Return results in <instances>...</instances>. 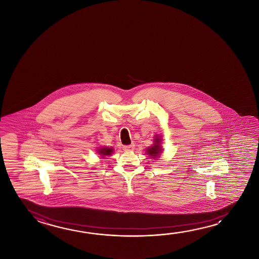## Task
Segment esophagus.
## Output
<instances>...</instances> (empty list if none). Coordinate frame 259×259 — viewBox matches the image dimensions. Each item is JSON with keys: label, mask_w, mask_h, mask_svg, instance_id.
<instances>
[{"label": "esophagus", "mask_w": 259, "mask_h": 259, "mask_svg": "<svg viewBox=\"0 0 259 259\" xmlns=\"http://www.w3.org/2000/svg\"><path fill=\"white\" fill-rule=\"evenodd\" d=\"M123 151H125V152H132V151H134V149H135V144H130V145H125V146H123Z\"/></svg>", "instance_id": "1"}]
</instances>
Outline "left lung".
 I'll use <instances>...</instances> for the list:
<instances>
[{
    "mask_svg": "<svg viewBox=\"0 0 259 259\" xmlns=\"http://www.w3.org/2000/svg\"><path fill=\"white\" fill-rule=\"evenodd\" d=\"M154 144L152 145V147H150V148L147 149L146 150V152H147V154L150 155V156L152 157L153 159H156L160 155V153L162 152L161 150V138L159 137V136H155L154 137Z\"/></svg>",
    "mask_w": 259,
    "mask_h": 259,
    "instance_id": "obj_1",
    "label": "left lung"
}]
</instances>
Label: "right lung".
I'll list each match as a JSON object with an SVG mask.
<instances>
[{"label":"right lung","mask_w":259,"mask_h":259,"mask_svg":"<svg viewBox=\"0 0 259 259\" xmlns=\"http://www.w3.org/2000/svg\"><path fill=\"white\" fill-rule=\"evenodd\" d=\"M98 153L101 155V156H108L111 155L113 152H114V149L111 148V147H101L100 149H98Z\"/></svg>","instance_id":"obj_1"}]
</instances>
